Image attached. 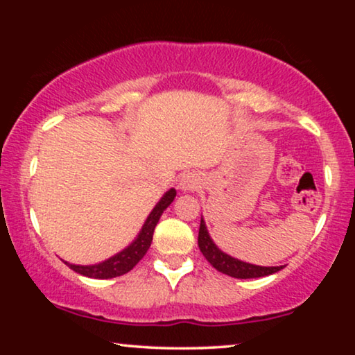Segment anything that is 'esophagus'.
<instances>
[{"instance_id": "esophagus-1", "label": "esophagus", "mask_w": 355, "mask_h": 355, "mask_svg": "<svg viewBox=\"0 0 355 355\" xmlns=\"http://www.w3.org/2000/svg\"><path fill=\"white\" fill-rule=\"evenodd\" d=\"M202 179L196 173H184L181 178H179V189L182 191H196V189L200 187Z\"/></svg>"}]
</instances>
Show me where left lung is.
I'll return each mask as SVG.
<instances>
[{"label": "left lung", "instance_id": "1", "mask_svg": "<svg viewBox=\"0 0 355 355\" xmlns=\"http://www.w3.org/2000/svg\"><path fill=\"white\" fill-rule=\"evenodd\" d=\"M198 247H200V252L203 254V257L210 261V265L215 266L220 273L232 276V278H241V279L261 278V276L273 275V273H276V271L284 268L283 265L281 266H259V265L245 263V261L237 260V259H234V257L225 254V252L218 249L215 242L211 241L203 218L200 220V230H198Z\"/></svg>", "mask_w": 355, "mask_h": 355}]
</instances>
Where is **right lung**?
<instances>
[{"mask_svg":"<svg viewBox=\"0 0 355 355\" xmlns=\"http://www.w3.org/2000/svg\"><path fill=\"white\" fill-rule=\"evenodd\" d=\"M174 197H176V191H174V189H169V191L162 197V200L155 205L147 220H145L142 230H140L139 236L135 237V241L130 245L125 247L124 250H121L119 254H116L114 257H111V259L96 265H72L67 263V261H64V263L69 266L71 270H74L76 273L89 276V278L95 279H110L116 278V276L125 275L144 259L145 254H147L148 247L152 244L153 239L155 226H157L163 211L171 205Z\"/></svg>","mask_w":355,"mask_h":355,"instance_id":"right-lung-1","label":"right lung"}]
</instances>
